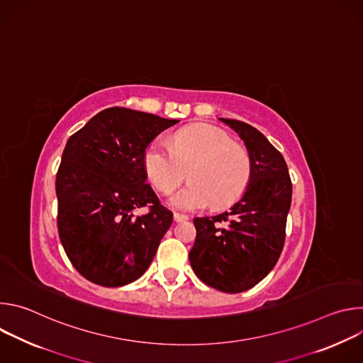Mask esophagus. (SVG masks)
Instances as JSON below:
<instances>
[{
	"instance_id": "34e87169",
	"label": "esophagus",
	"mask_w": 363,
	"mask_h": 363,
	"mask_svg": "<svg viewBox=\"0 0 363 363\" xmlns=\"http://www.w3.org/2000/svg\"><path fill=\"white\" fill-rule=\"evenodd\" d=\"M185 220H188V216L179 214V213H174V221L179 223V221H185Z\"/></svg>"
}]
</instances>
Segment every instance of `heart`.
Masks as SVG:
<instances>
[{
    "label": "heart",
    "mask_w": 363,
    "mask_h": 363,
    "mask_svg": "<svg viewBox=\"0 0 363 363\" xmlns=\"http://www.w3.org/2000/svg\"><path fill=\"white\" fill-rule=\"evenodd\" d=\"M143 168L153 188L171 194L186 178L191 184L175 194L171 203L179 210H202L213 203L223 208L247 189L251 161L230 133L213 125H195L179 130L172 146L158 138L143 155Z\"/></svg>",
    "instance_id": "1"
}]
</instances>
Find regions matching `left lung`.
Returning a JSON list of instances; mask_svg holds the SVG:
<instances>
[{
	"label": "left lung",
	"mask_w": 363,
	"mask_h": 363,
	"mask_svg": "<svg viewBox=\"0 0 363 363\" xmlns=\"http://www.w3.org/2000/svg\"><path fill=\"white\" fill-rule=\"evenodd\" d=\"M221 121L244 140L251 177L244 195L228 211L194 218L196 237L189 263L206 286L241 293L260 283L281 254L291 179L283 155L260 130L240 121Z\"/></svg>",
	"instance_id": "1"
}]
</instances>
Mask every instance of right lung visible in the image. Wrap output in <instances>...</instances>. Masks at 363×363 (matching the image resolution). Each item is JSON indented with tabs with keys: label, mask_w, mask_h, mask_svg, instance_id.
Masks as SVG:
<instances>
[{
	"label": "right lung",
	"mask_w": 363,
	"mask_h": 363,
	"mask_svg": "<svg viewBox=\"0 0 363 363\" xmlns=\"http://www.w3.org/2000/svg\"><path fill=\"white\" fill-rule=\"evenodd\" d=\"M178 122L109 108L69 138L56 175L57 227L70 263L89 281L121 287L152 263L172 213L146 184L143 155ZM142 206L148 213L135 218Z\"/></svg>",
	"instance_id": "right-lung-1"
}]
</instances>
